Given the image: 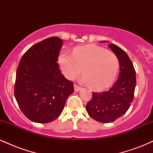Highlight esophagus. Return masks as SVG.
Instances as JSON below:
<instances>
[{
  "label": "esophagus",
  "instance_id": "esophagus-1",
  "mask_svg": "<svg viewBox=\"0 0 153 153\" xmlns=\"http://www.w3.org/2000/svg\"><path fill=\"white\" fill-rule=\"evenodd\" d=\"M80 89H81V88L79 87L78 85H76V84H74V90H75V92H78V91H80Z\"/></svg>",
  "mask_w": 153,
  "mask_h": 153
}]
</instances>
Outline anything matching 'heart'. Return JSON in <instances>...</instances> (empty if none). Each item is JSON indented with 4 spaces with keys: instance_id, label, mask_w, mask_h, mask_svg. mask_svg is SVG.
<instances>
[{
    "instance_id": "heart-1",
    "label": "heart",
    "mask_w": 153,
    "mask_h": 153,
    "mask_svg": "<svg viewBox=\"0 0 153 153\" xmlns=\"http://www.w3.org/2000/svg\"><path fill=\"white\" fill-rule=\"evenodd\" d=\"M63 75L73 79L82 71L80 81L96 90L106 88L114 81L119 63L114 53L96 45L76 47L73 54L63 52L58 58Z\"/></svg>"
}]
</instances>
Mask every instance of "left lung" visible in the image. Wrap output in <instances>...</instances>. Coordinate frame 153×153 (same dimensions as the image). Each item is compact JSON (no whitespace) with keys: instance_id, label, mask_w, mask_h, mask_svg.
Listing matches in <instances>:
<instances>
[{"instance_id":"obj_1","label":"left lung","mask_w":153,"mask_h":153,"mask_svg":"<svg viewBox=\"0 0 153 153\" xmlns=\"http://www.w3.org/2000/svg\"><path fill=\"white\" fill-rule=\"evenodd\" d=\"M108 47L118 58L119 76L108 91L93 92L92 99L85 106L91 118L101 123L113 122L127 111L136 86V73L127 54L114 44H109Z\"/></svg>"}]
</instances>
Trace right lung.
Here are the masks:
<instances>
[{
  "mask_svg": "<svg viewBox=\"0 0 153 153\" xmlns=\"http://www.w3.org/2000/svg\"><path fill=\"white\" fill-rule=\"evenodd\" d=\"M62 45L60 38H47L30 47L19 62L15 98L32 122L45 124L58 118L74 91L73 83L61 73L57 62Z\"/></svg>",
  "mask_w": 153,
  "mask_h": 153,
  "instance_id": "add662e5",
  "label": "right lung"
}]
</instances>
